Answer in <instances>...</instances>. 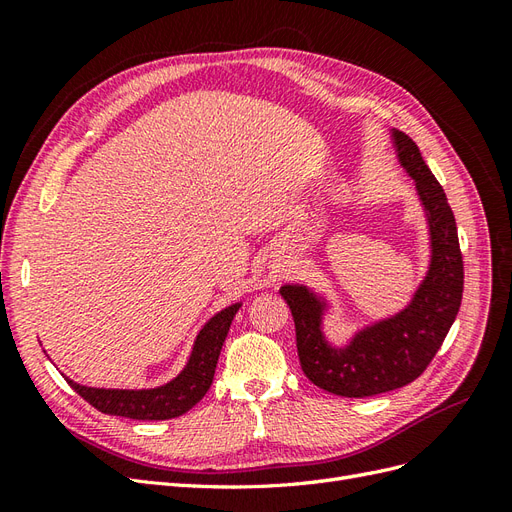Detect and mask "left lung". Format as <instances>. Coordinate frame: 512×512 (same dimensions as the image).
Listing matches in <instances>:
<instances>
[{
    "label": "left lung",
    "instance_id": "1",
    "mask_svg": "<svg viewBox=\"0 0 512 512\" xmlns=\"http://www.w3.org/2000/svg\"><path fill=\"white\" fill-rule=\"evenodd\" d=\"M399 164L412 177L429 228V267L410 303L397 314L367 324L344 346L324 335L329 303L305 284H284L303 374L342 397H371L401 389L423 374L457 318L463 294V260L455 215L412 138L391 130Z\"/></svg>",
    "mask_w": 512,
    "mask_h": 512
}]
</instances>
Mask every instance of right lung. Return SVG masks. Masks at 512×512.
<instances>
[{
  "label": "right lung",
  "instance_id": "right-lung-1",
  "mask_svg": "<svg viewBox=\"0 0 512 512\" xmlns=\"http://www.w3.org/2000/svg\"><path fill=\"white\" fill-rule=\"evenodd\" d=\"M239 307L241 303H232L205 322V327L194 339L188 363L173 380L162 386H153V389H96V386H85L70 378L66 380L76 393L104 414L126 416L134 418V421H166V418L181 416L194 408L209 391L224 339Z\"/></svg>",
  "mask_w": 512,
  "mask_h": 512
}]
</instances>
